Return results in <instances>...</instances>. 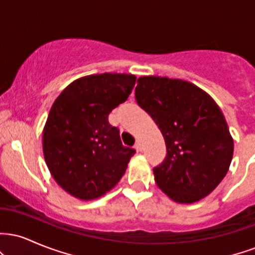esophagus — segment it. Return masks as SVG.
Listing matches in <instances>:
<instances>
[{
	"label": "esophagus",
	"instance_id": "1",
	"mask_svg": "<svg viewBox=\"0 0 255 255\" xmlns=\"http://www.w3.org/2000/svg\"><path fill=\"white\" fill-rule=\"evenodd\" d=\"M134 147H135L136 151H141L142 150V144H141V141H140L139 139H137L135 141V145H134Z\"/></svg>",
	"mask_w": 255,
	"mask_h": 255
}]
</instances>
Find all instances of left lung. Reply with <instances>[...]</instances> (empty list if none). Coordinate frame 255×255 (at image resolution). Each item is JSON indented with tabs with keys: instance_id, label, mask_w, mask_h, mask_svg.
Masks as SVG:
<instances>
[{
	"instance_id": "1",
	"label": "left lung",
	"mask_w": 255,
	"mask_h": 255,
	"mask_svg": "<svg viewBox=\"0 0 255 255\" xmlns=\"http://www.w3.org/2000/svg\"><path fill=\"white\" fill-rule=\"evenodd\" d=\"M135 99L165 141L164 162L153 169L157 186L178 204L207 197L227 175L234 153L217 103L189 81L152 75L137 79Z\"/></svg>"
}]
</instances>
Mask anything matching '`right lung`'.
Masks as SVG:
<instances>
[{
	"instance_id": "1",
	"label": "right lung",
	"mask_w": 255,
	"mask_h": 255,
	"mask_svg": "<svg viewBox=\"0 0 255 255\" xmlns=\"http://www.w3.org/2000/svg\"><path fill=\"white\" fill-rule=\"evenodd\" d=\"M136 77L103 73L79 78L52 104L43 153L58 186L80 200L101 198L124 176L135 150L122 145L111 110L127 101Z\"/></svg>"
}]
</instances>
